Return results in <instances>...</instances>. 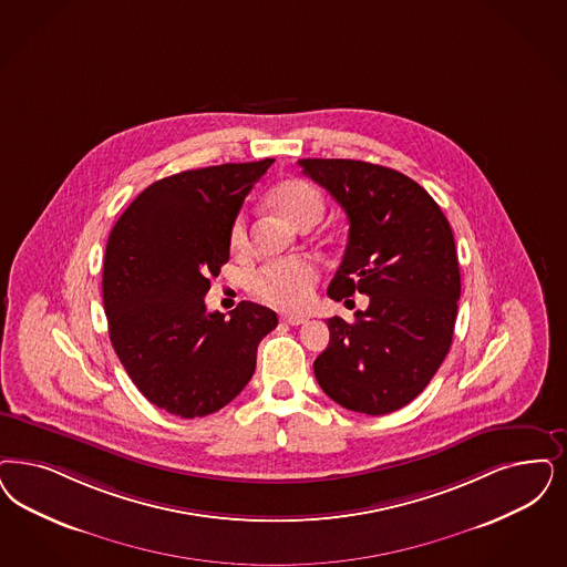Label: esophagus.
<instances>
[{
    "mask_svg": "<svg viewBox=\"0 0 567 567\" xmlns=\"http://www.w3.org/2000/svg\"><path fill=\"white\" fill-rule=\"evenodd\" d=\"M282 322H287V324H291V327H299V324L308 322V318H306V316H297V313H285V316H282Z\"/></svg>",
    "mask_w": 567,
    "mask_h": 567,
    "instance_id": "1",
    "label": "esophagus"
}]
</instances>
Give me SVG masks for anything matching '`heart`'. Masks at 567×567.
I'll list each match as a JSON object with an SVG mask.
<instances>
[{"label":"heart","mask_w":567,"mask_h":567,"mask_svg":"<svg viewBox=\"0 0 567 567\" xmlns=\"http://www.w3.org/2000/svg\"><path fill=\"white\" fill-rule=\"evenodd\" d=\"M274 205L295 226L320 221L324 215V196L308 179H287L272 190ZM235 249L247 247V219L238 215L230 230ZM318 268L308 257L278 259L249 276V291L278 310H303L312 301Z\"/></svg>","instance_id":"b5f03b06"}]
</instances>
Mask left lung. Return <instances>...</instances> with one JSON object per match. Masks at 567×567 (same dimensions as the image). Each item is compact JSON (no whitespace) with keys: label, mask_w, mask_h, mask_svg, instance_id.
<instances>
[{"label":"left lung","mask_w":567,"mask_h":567,"mask_svg":"<svg viewBox=\"0 0 567 567\" xmlns=\"http://www.w3.org/2000/svg\"><path fill=\"white\" fill-rule=\"evenodd\" d=\"M297 163L350 221L329 297H371L353 322L329 318L331 341L313 360L316 381L348 411H398L427 388L452 343L461 272L449 219L425 188L390 167L352 158Z\"/></svg>","instance_id":"obj_1"}]
</instances>
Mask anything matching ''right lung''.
<instances>
[{
	"instance_id": "1",
	"label": "right lung",
	"mask_w": 567,
	"mask_h": 567,
	"mask_svg": "<svg viewBox=\"0 0 567 567\" xmlns=\"http://www.w3.org/2000/svg\"><path fill=\"white\" fill-rule=\"evenodd\" d=\"M274 158L224 163L163 177L111 230L102 299L123 369L156 409L207 416L254 377L257 346L276 329L270 308L240 301L207 312L209 278L230 259L238 209Z\"/></svg>"
}]
</instances>
